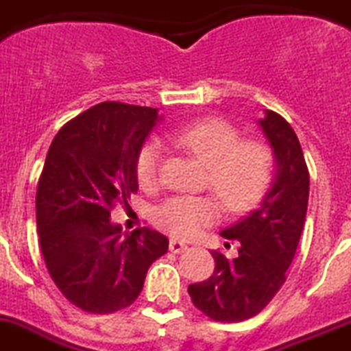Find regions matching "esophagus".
<instances>
[{"label":"esophagus","mask_w":351,"mask_h":351,"mask_svg":"<svg viewBox=\"0 0 351 351\" xmlns=\"http://www.w3.org/2000/svg\"><path fill=\"white\" fill-rule=\"evenodd\" d=\"M187 249V243L180 242V240H171L169 242V251L175 252V254H180V252H184Z\"/></svg>","instance_id":"esophagus-1"}]
</instances>
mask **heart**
Segmentation results:
<instances>
[{"label":"heart","instance_id":"b5f03b06","mask_svg":"<svg viewBox=\"0 0 351 351\" xmlns=\"http://www.w3.org/2000/svg\"><path fill=\"white\" fill-rule=\"evenodd\" d=\"M175 141L208 167V182L215 196L233 213L252 208L263 197L276 169L272 148L263 141L247 139L224 120H203L175 134ZM162 146L157 139L145 143L136 160L141 187H155ZM221 206L212 197L173 196L154 210L158 230L175 239H193L203 228L217 222Z\"/></svg>","mask_w":351,"mask_h":351}]
</instances>
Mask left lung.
Wrapping results in <instances>:
<instances>
[{"label": "left lung", "mask_w": 351, "mask_h": 351, "mask_svg": "<svg viewBox=\"0 0 351 351\" xmlns=\"http://www.w3.org/2000/svg\"><path fill=\"white\" fill-rule=\"evenodd\" d=\"M276 157V175L260 206L221 231L239 242L233 260L212 251L215 270L203 282L189 286L193 304L215 322H243L256 316L286 281L304 230L309 199V171L291 125L274 111L258 120Z\"/></svg>", "instance_id": "1"}]
</instances>
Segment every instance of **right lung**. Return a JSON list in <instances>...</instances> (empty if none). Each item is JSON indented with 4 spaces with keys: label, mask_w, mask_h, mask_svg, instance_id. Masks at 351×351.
Listing matches in <instances>:
<instances>
[{
    "label": "right lung",
    "mask_w": 351,
    "mask_h": 351,
    "mask_svg": "<svg viewBox=\"0 0 351 351\" xmlns=\"http://www.w3.org/2000/svg\"><path fill=\"white\" fill-rule=\"evenodd\" d=\"M157 109L97 104L63 125L36 189V228L45 267L66 300L108 315L139 297L150 265L169 240L150 228L123 233L114 203L138 191L136 160Z\"/></svg>",
    "instance_id": "1"
}]
</instances>
